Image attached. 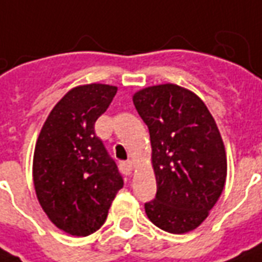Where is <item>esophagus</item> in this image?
<instances>
[{
	"label": "esophagus",
	"instance_id": "1",
	"mask_svg": "<svg viewBox=\"0 0 262 262\" xmlns=\"http://www.w3.org/2000/svg\"><path fill=\"white\" fill-rule=\"evenodd\" d=\"M121 167H122L123 174L130 175L132 171H133V168H135V164H133L132 160H126V162H123V163L121 164Z\"/></svg>",
	"mask_w": 262,
	"mask_h": 262
}]
</instances>
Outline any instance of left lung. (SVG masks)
<instances>
[{
	"instance_id": "left-lung-1",
	"label": "left lung",
	"mask_w": 262,
	"mask_h": 262,
	"mask_svg": "<svg viewBox=\"0 0 262 262\" xmlns=\"http://www.w3.org/2000/svg\"><path fill=\"white\" fill-rule=\"evenodd\" d=\"M133 103L149 130L156 177L145 213L164 231H191L207 219L227 175L215 119L197 95L175 84L144 88Z\"/></svg>"
}]
</instances>
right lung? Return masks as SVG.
Here are the masks:
<instances>
[{
	"label": "right lung",
	"instance_id": "add662e5",
	"mask_svg": "<svg viewBox=\"0 0 262 262\" xmlns=\"http://www.w3.org/2000/svg\"><path fill=\"white\" fill-rule=\"evenodd\" d=\"M117 87L88 84L71 90L47 117L34 154V185L49 219L62 231L87 236L102 227L123 181L95 135Z\"/></svg>",
	"mask_w": 262,
	"mask_h": 262
}]
</instances>
